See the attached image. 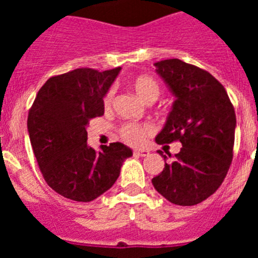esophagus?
Returning <instances> with one entry per match:
<instances>
[{
    "label": "esophagus",
    "mask_w": 258,
    "mask_h": 258,
    "mask_svg": "<svg viewBox=\"0 0 258 258\" xmlns=\"http://www.w3.org/2000/svg\"><path fill=\"white\" fill-rule=\"evenodd\" d=\"M133 154L136 155V156H149L150 151L149 150H134Z\"/></svg>",
    "instance_id": "34e87169"
}]
</instances>
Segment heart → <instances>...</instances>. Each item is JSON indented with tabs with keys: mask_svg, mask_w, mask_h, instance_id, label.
<instances>
[{
	"mask_svg": "<svg viewBox=\"0 0 258 258\" xmlns=\"http://www.w3.org/2000/svg\"><path fill=\"white\" fill-rule=\"evenodd\" d=\"M131 86L136 94L146 103H152L160 95V86L156 80L147 75H141L132 80ZM113 93L109 90L103 98L104 108L108 109L112 103ZM154 132V127L150 124H136V122H125L118 127V134L121 140L132 146H140L146 141V138Z\"/></svg>",
	"mask_w": 258,
	"mask_h": 258,
	"instance_id": "heart-1",
	"label": "heart"
}]
</instances>
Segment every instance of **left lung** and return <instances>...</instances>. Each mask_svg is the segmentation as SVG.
Masks as SVG:
<instances>
[{"mask_svg": "<svg viewBox=\"0 0 258 258\" xmlns=\"http://www.w3.org/2000/svg\"><path fill=\"white\" fill-rule=\"evenodd\" d=\"M155 66L175 97L156 142L179 141L182 149L152 178V184L173 204L195 206L216 192L229 172L235 109L222 84L207 71L179 59L160 60ZM159 154L166 160L163 152Z\"/></svg>", "mask_w": 258, "mask_h": 258, "instance_id": "obj_1", "label": "left lung"}]
</instances>
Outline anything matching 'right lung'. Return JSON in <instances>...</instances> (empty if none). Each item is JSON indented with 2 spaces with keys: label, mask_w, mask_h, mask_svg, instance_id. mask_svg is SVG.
Segmentation results:
<instances>
[{
  "label": "right lung",
  "mask_w": 258,
  "mask_h": 258,
  "mask_svg": "<svg viewBox=\"0 0 258 258\" xmlns=\"http://www.w3.org/2000/svg\"><path fill=\"white\" fill-rule=\"evenodd\" d=\"M121 68H77L52 76L28 112L29 140L45 181L61 197L92 202L112 187L132 150L120 142L88 146L86 126L104 113L103 97Z\"/></svg>",
  "instance_id": "obj_1"
}]
</instances>
